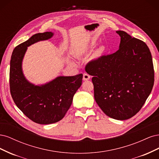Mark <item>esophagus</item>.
Here are the masks:
<instances>
[{
	"label": "esophagus",
	"mask_w": 159,
	"mask_h": 159,
	"mask_svg": "<svg viewBox=\"0 0 159 159\" xmlns=\"http://www.w3.org/2000/svg\"><path fill=\"white\" fill-rule=\"evenodd\" d=\"M89 78H90V75L88 74H87V73L83 74V80L84 81H87V80H89Z\"/></svg>",
	"instance_id": "34e87169"
}]
</instances>
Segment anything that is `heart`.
Here are the masks:
<instances>
[{
	"label": "heart",
	"instance_id": "heart-1",
	"mask_svg": "<svg viewBox=\"0 0 159 159\" xmlns=\"http://www.w3.org/2000/svg\"><path fill=\"white\" fill-rule=\"evenodd\" d=\"M103 52V49L102 48H100L99 50V51H98V53H101V52Z\"/></svg>",
	"mask_w": 159,
	"mask_h": 159
}]
</instances>
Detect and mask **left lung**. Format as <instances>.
Returning <instances> with one entry per match:
<instances>
[{
	"mask_svg": "<svg viewBox=\"0 0 159 159\" xmlns=\"http://www.w3.org/2000/svg\"><path fill=\"white\" fill-rule=\"evenodd\" d=\"M119 49L91 60L85 71L93 75L94 98L105 115L117 120L135 115L150 95L155 81L151 53L143 41L125 32Z\"/></svg>",
	"mask_w": 159,
	"mask_h": 159,
	"instance_id": "8db88e82",
	"label": "left lung"
}]
</instances>
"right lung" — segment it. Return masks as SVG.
Listing matches in <instances>:
<instances>
[{
  "instance_id": "obj_1",
  "label": "right lung",
  "mask_w": 159,
  "mask_h": 159,
  "mask_svg": "<svg viewBox=\"0 0 159 159\" xmlns=\"http://www.w3.org/2000/svg\"><path fill=\"white\" fill-rule=\"evenodd\" d=\"M54 33H38L14 49L11 60L10 89L16 106L32 121L54 123L64 118L74 95L82 83L83 74L60 76L42 85L30 83L23 74L22 62L27 47L51 38Z\"/></svg>"
}]
</instances>
